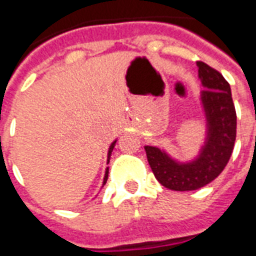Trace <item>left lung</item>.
<instances>
[{
  "mask_svg": "<svg viewBox=\"0 0 256 256\" xmlns=\"http://www.w3.org/2000/svg\"><path fill=\"white\" fill-rule=\"evenodd\" d=\"M196 66L203 88L199 100L206 122L204 140L198 154L182 162L166 150L144 146L156 180L174 191L198 190L212 182L226 168L236 136V112L228 82L204 62H196Z\"/></svg>",
  "mask_w": 256,
  "mask_h": 256,
  "instance_id": "8db88e82",
  "label": "left lung"
}]
</instances>
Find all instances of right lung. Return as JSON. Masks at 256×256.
<instances>
[{
    "label": "right lung",
    "mask_w": 256,
    "mask_h": 256,
    "mask_svg": "<svg viewBox=\"0 0 256 256\" xmlns=\"http://www.w3.org/2000/svg\"><path fill=\"white\" fill-rule=\"evenodd\" d=\"M116 140H112V144H110V148H108V164L110 162V156H112V148H114V146H116ZM108 168H106V171H104V182H102V187L106 184V182H108Z\"/></svg>",
    "instance_id": "add662e5"
}]
</instances>
